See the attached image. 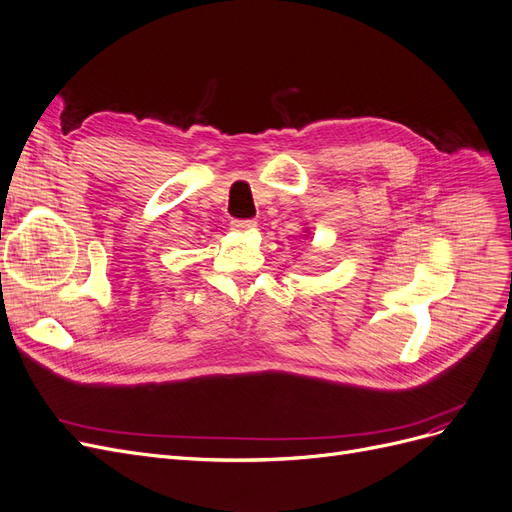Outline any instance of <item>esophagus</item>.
I'll return each instance as SVG.
<instances>
[{
	"mask_svg": "<svg viewBox=\"0 0 512 512\" xmlns=\"http://www.w3.org/2000/svg\"><path fill=\"white\" fill-rule=\"evenodd\" d=\"M230 226L235 228L237 232H250L256 228V222L254 220H232Z\"/></svg>",
	"mask_w": 512,
	"mask_h": 512,
	"instance_id": "34e87169",
	"label": "esophagus"
}]
</instances>
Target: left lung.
I'll return each mask as SVG.
<instances>
[{
  "label": "left lung",
  "mask_w": 512,
  "mask_h": 512,
  "mask_svg": "<svg viewBox=\"0 0 512 512\" xmlns=\"http://www.w3.org/2000/svg\"><path fill=\"white\" fill-rule=\"evenodd\" d=\"M305 232H307V230H305ZM307 235H309V232H307ZM307 235H303V237H307Z\"/></svg>",
  "instance_id": "8db88e82"
}]
</instances>
